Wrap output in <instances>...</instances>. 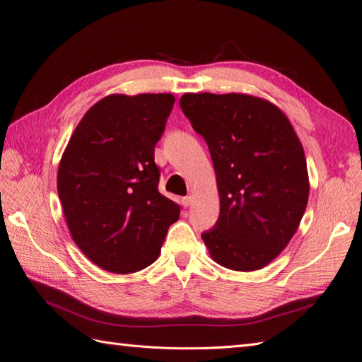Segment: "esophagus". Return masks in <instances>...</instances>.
Masks as SVG:
<instances>
[{
    "instance_id": "1",
    "label": "esophagus",
    "mask_w": 362,
    "mask_h": 362,
    "mask_svg": "<svg viewBox=\"0 0 362 362\" xmlns=\"http://www.w3.org/2000/svg\"><path fill=\"white\" fill-rule=\"evenodd\" d=\"M192 202H193V197H184V198H181V204H182V207H185V209H187L189 205H192Z\"/></svg>"
}]
</instances>
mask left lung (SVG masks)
<instances>
[{"label": "left lung", "instance_id": "left-lung-1", "mask_svg": "<svg viewBox=\"0 0 362 362\" xmlns=\"http://www.w3.org/2000/svg\"><path fill=\"white\" fill-rule=\"evenodd\" d=\"M181 110L209 146L221 211L202 233L211 259L256 271L286 248L305 214V151L279 106L256 95L185 93Z\"/></svg>", "mask_w": 362, "mask_h": 362}]
</instances>
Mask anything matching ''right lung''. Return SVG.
Returning a JSON list of instances; mask_svg holds the SVG:
<instances>
[{
    "label": "right lung",
    "mask_w": 362,
    "mask_h": 362,
    "mask_svg": "<svg viewBox=\"0 0 362 362\" xmlns=\"http://www.w3.org/2000/svg\"><path fill=\"white\" fill-rule=\"evenodd\" d=\"M175 97L111 94L93 105L68 141L57 194L77 247L97 267L131 274L158 259L180 205L158 192L153 161Z\"/></svg>",
    "instance_id": "1"
}]
</instances>
